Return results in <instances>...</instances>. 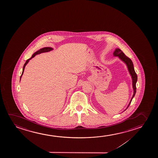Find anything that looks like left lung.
I'll return each instance as SVG.
<instances>
[{
    "label": "left lung",
    "mask_w": 158,
    "mask_h": 158,
    "mask_svg": "<svg viewBox=\"0 0 158 158\" xmlns=\"http://www.w3.org/2000/svg\"><path fill=\"white\" fill-rule=\"evenodd\" d=\"M113 56H118L119 59H120L127 66V68L128 71L129 72L130 76L132 78V87L133 89V94L131 99L130 100L129 104L128 105L127 108L125 109L126 110L128 107V106H130L133 98H134L135 94L136 93V83L137 82V80H138V77H137V75L134 70V66H133V64L132 60L128 57L126 56L125 54L123 53L120 49L117 48L113 52Z\"/></svg>",
    "instance_id": "obj_1"
}]
</instances>
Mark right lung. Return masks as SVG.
<instances>
[{"instance_id": "add662e5", "label": "right lung", "mask_w": 158, "mask_h": 158, "mask_svg": "<svg viewBox=\"0 0 158 158\" xmlns=\"http://www.w3.org/2000/svg\"><path fill=\"white\" fill-rule=\"evenodd\" d=\"M53 50V48H50V47H45V48H40V50H38V51H37V52H35L33 53V54L32 55V56L31 58H30V59H27V60L26 61V62L25 63V64H24V66H23V72H22V74L21 76H20V80H21V78H22V76H23V74L24 73V69H25V67L26 66V65L28 64V62L30 61L31 59L33 58V57H35L37 54H39L41 53H45V52H50L51 51H52V50Z\"/></svg>"}]
</instances>
